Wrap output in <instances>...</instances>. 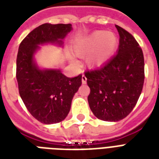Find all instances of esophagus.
I'll return each instance as SVG.
<instances>
[{"instance_id":"obj_1","label":"esophagus","mask_w":159,"mask_h":159,"mask_svg":"<svg viewBox=\"0 0 159 159\" xmlns=\"http://www.w3.org/2000/svg\"><path fill=\"white\" fill-rule=\"evenodd\" d=\"M82 82L83 84H85L86 82H87V77H86V76H85L84 74L82 75Z\"/></svg>"}]
</instances>
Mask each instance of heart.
<instances>
[{
    "label": "heart",
    "mask_w": 159,
    "mask_h": 159,
    "mask_svg": "<svg viewBox=\"0 0 159 159\" xmlns=\"http://www.w3.org/2000/svg\"><path fill=\"white\" fill-rule=\"evenodd\" d=\"M117 39L113 33L106 31H96L87 37L80 39L73 47L74 53L79 57L92 53L87 58L90 66H98L109 59L116 49ZM72 62H76L72 58Z\"/></svg>",
    "instance_id": "1"
}]
</instances>
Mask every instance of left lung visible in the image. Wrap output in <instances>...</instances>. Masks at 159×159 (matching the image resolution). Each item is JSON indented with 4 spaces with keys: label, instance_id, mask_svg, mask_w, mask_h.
<instances>
[{
    "label": "left lung",
    "instance_id": "left-lung-1",
    "mask_svg": "<svg viewBox=\"0 0 159 159\" xmlns=\"http://www.w3.org/2000/svg\"><path fill=\"white\" fill-rule=\"evenodd\" d=\"M120 34L118 52L101 67L87 70V97L92 113L105 121L125 118L135 106L144 82V58L134 36L116 25Z\"/></svg>",
    "mask_w": 159,
    "mask_h": 159
}]
</instances>
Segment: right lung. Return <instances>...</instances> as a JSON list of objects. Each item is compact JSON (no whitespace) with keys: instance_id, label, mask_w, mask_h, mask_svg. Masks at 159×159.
<instances>
[{"instance_id":"1","label":"right lung","mask_w":159,"mask_h":159,"mask_svg":"<svg viewBox=\"0 0 159 159\" xmlns=\"http://www.w3.org/2000/svg\"><path fill=\"white\" fill-rule=\"evenodd\" d=\"M71 30V24H43L31 31L19 47L16 58L19 93L29 112L46 125L58 123L67 117L73 96L82 85V74L67 77L60 70H40L34 62V53L39 44H62V39Z\"/></svg>"}]
</instances>
